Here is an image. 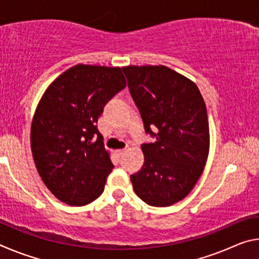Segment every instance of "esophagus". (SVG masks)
I'll return each mask as SVG.
<instances>
[{"instance_id": "34e87169", "label": "esophagus", "mask_w": 259, "mask_h": 259, "mask_svg": "<svg viewBox=\"0 0 259 259\" xmlns=\"http://www.w3.org/2000/svg\"><path fill=\"white\" fill-rule=\"evenodd\" d=\"M125 152V148H123V150H117L116 151V153H117V155H119V156H122V155H123V153Z\"/></svg>"}]
</instances>
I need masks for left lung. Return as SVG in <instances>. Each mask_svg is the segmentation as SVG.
I'll list each match as a JSON object with an SVG mask.
<instances>
[{"instance_id": "left-lung-1", "label": "left lung", "mask_w": 259, "mask_h": 259, "mask_svg": "<svg viewBox=\"0 0 259 259\" xmlns=\"http://www.w3.org/2000/svg\"><path fill=\"white\" fill-rule=\"evenodd\" d=\"M122 69L145 131L156 137L155 143L142 145L144 165L130 181L144 202L169 207L190 194L207 163V107L195 83L171 68L134 65Z\"/></svg>"}]
</instances>
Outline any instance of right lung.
Returning a JSON list of instances; mask_svg holds the SVG:
<instances>
[{"label":"right lung","instance_id":"1","mask_svg":"<svg viewBox=\"0 0 259 259\" xmlns=\"http://www.w3.org/2000/svg\"><path fill=\"white\" fill-rule=\"evenodd\" d=\"M125 85L120 67L78 64L60 74L38 102L30 126L33 159L61 202L85 205L103 193L114 165L96 123Z\"/></svg>","mask_w":259,"mask_h":259}]
</instances>
